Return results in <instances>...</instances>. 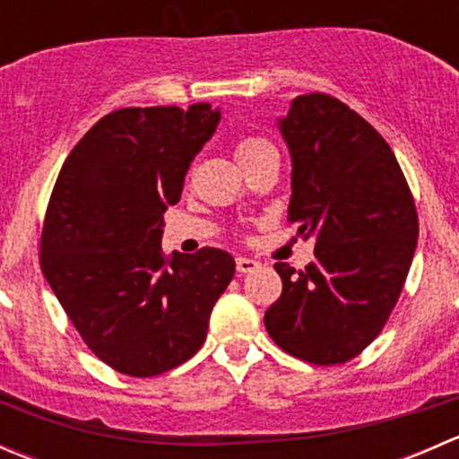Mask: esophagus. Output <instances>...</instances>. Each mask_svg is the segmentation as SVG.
I'll return each mask as SVG.
<instances>
[{
	"label": "esophagus",
	"mask_w": 459,
	"mask_h": 459,
	"mask_svg": "<svg viewBox=\"0 0 459 459\" xmlns=\"http://www.w3.org/2000/svg\"><path fill=\"white\" fill-rule=\"evenodd\" d=\"M235 264H238L239 273H253L255 268H259V262H255V259L251 257H238L235 259Z\"/></svg>",
	"instance_id": "1"
}]
</instances>
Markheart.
Instances as JSON below:
<instances>
[{"label": "heart", "instance_id": "b5f03b06", "mask_svg": "<svg viewBox=\"0 0 459 459\" xmlns=\"http://www.w3.org/2000/svg\"><path fill=\"white\" fill-rule=\"evenodd\" d=\"M266 148H271V143L266 140H262V137H242L238 143H235V157H238V161L242 164V161L251 160V157H255L257 152L266 151Z\"/></svg>", "mask_w": 459, "mask_h": 459}]
</instances>
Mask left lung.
Listing matches in <instances>:
<instances>
[{"instance_id": "left-lung-1", "label": "left lung", "mask_w": 459, "mask_h": 459, "mask_svg": "<svg viewBox=\"0 0 459 459\" xmlns=\"http://www.w3.org/2000/svg\"><path fill=\"white\" fill-rule=\"evenodd\" d=\"M280 131L293 161L289 221L316 239V259L298 273L275 264L281 295L264 324L293 358L344 364L379 335L400 299L418 211L391 146L344 101L295 97Z\"/></svg>"}]
</instances>
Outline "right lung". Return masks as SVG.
<instances>
[{
	"label": "right lung",
	"mask_w": 459,
	"mask_h": 459,
	"mask_svg": "<svg viewBox=\"0 0 459 459\" xmlns=\"http://www.w3.org/2000/svg\"><path fill=\"white\" fill-rule=\"evenodd\" d=\"M217 124L211 104L113 110L57 175L41 271L88 349L117 373L152 377L191 359L235 275L220 248L161 251L166 208Z\"/></svg>",
	"instance_id": "obj_1"
}]
</instances>
